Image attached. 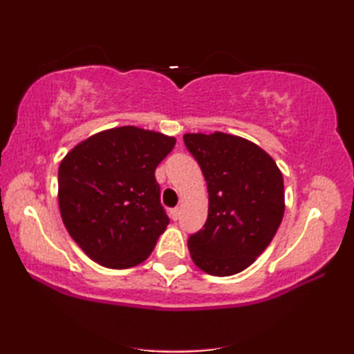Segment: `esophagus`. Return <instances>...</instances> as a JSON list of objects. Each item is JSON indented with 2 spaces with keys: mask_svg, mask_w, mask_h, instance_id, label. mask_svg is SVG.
<instances>
[{
  "mask_svg": "<svg viewBox=\"0 0 354 354\" xmlns=\"http://www.w3.org/2000/svg\"><path fill=\"white\" fill-rule=\"evenodd\" d=\"M178 216H180V210H178V207L171 209V218H172L174 221H177Z\"/></svg>",
  "mask_w": 354,
  "mask_h": 354,
  "instance_id": "esophagus-1",
  "label": "esophagus"
}]
</instances>
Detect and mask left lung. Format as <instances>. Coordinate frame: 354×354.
Wrapping results in <instances>:
<instances>
[{"instance_id": "obj_1", "label": "left lung", "mask_w": 354, "mask_h": 354, "mask_svg": "<svg viewBox=\"0 0 354 354\" xmlns=\"http://www.w3.org/2000/svg\"><path fill=\"white\" fill-rule=\"evenodd\" d=\"M183 142L209 189L207 221L188 237L189 254L210 275L239 274L279 230L285 212L283 176L261 147L239 136L189 133Z\"/></svg>"}]
</instances>
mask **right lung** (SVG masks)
<instances>
[{
    "label": "right lung",
    "mask_w": 354,
    "mask_h": 354,
    "mask_svg": "<svg viewBox=\"0 0 354 354\" xmlns=\"http://www.w3.org/2000/svg\"><path fill=\"white\" fill-rule=\"evenodd\" d=\"M176 138L136 127L112 128L75 145L58 169L64 226L86 257L109 269L149 258L169 216L155 169Z\"/></svg>",
    "instance_id": "right-lung-1"
}]
</instances>
